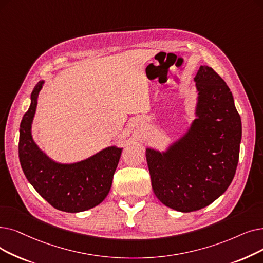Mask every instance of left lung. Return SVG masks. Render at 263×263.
<instances>
[{"label":"left lung","instance_id":"left-lung-1","mask_svg":"<svg viewBox=\"0 0 263 263\" xmlns=\"http://www.w3.org/2000/svg\"><path fill=\"white\" fill-rule=\"evenodd\" d=\"M195 82L197 118L188 132L165 153L146 149L156 197L182 213L208 206L230 186L242 139L241 117L223 79L201 65Z\"/></svg>","mask_w":263,"mask_h":263}]
</instances>
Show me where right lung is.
<instances>
[{
	"instance_id": "1",
	"label": "right lung",
	"mask_w": 263,
	"mask_h": 263,
	"mask_svg": "<svg viewBox=\"0 0 263 263\" xmlns=\"http://www.w3.org/2000/svg\"><path fill=\"white\" fill-rule=\"evenodd\" d=\"M43 84L44 82H39L34 87L31 105L20 123L18 151L22 171L34 189L54 209L67 213L90 210L108 195L122 148L107 147L72 164L52 161L34 143L31 135Z\"/></svg>"
}]
</instances>
